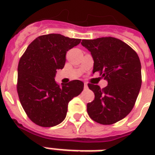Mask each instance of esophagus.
<instances>
[{
    "label": "esophagus",
    "instance_id": "esophagus-1",
    "mask_svg": "<svg viewBox=\"0 0 155 155\" xmlns=\"http://www.w3.org/2000/svg\"><path fill=\"white\" fill-rule=\"evenodd\" d=\"M87 87H88V86H87V83H84V89H87Z\"/></svg>",
    "mask_w": 155,
    "mask_h": 155
}]
</instances>
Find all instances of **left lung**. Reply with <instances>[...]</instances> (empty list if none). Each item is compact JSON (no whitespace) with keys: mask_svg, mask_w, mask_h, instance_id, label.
<instances>
[{"mask_svg":"<svg viewBox=\"0 0 155 155\" xmlns=\"http://www.w3.org/2000/svg\"><path fill=\"white\" fill-rule=\"evenodd\" d=\"M94 60V74L99 71L108 81L104 88L92 84L88 87L95 99L87 104L88 115L96 122L112 125L125 118L134 106L142 85L141 62L131 47L113 37L83 39Z\"/></svg>","mask_w":155,"mask_h":155,"instance_id":"obj_1","label":"left lung"}]
</instances>
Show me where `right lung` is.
<instances>
[{
  "mask_svg": "<svg viewBox=\"0 0 155 155\" xmlns=\"http://www.w3.org/2000/svg\"><path fill=\"white\" fill-rule=\"evenodd\" d=\"M81 39L59 34L35 39L21 57L18 68V97L28 117L36 125L52 127L66 117L68 103L80 95L84 83L72 80L62 86L55 82L56 70L63 69L66 54Z\"/></svg>",
  "mask_w": 155,
  "mask_h": 155,
  "instance_id": "obj_1",
  "label": "right lung"
}]
</instances>
